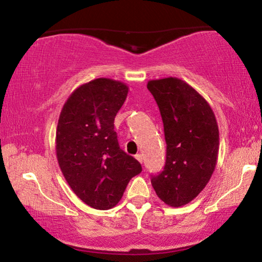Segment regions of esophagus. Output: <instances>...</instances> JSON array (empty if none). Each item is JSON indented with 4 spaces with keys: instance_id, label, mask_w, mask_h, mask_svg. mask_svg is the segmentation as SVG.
Wrapping results in <instances>:
<instances>
[{
    "instance_id": "34e87169",
    "label": "esophagus",
    "mask_w": 262,
    "mask_h": 262,
    "mask_svg": "<svg viewBox=\"0 0 262 262\" xmlns=\"http://www.w3.org/2000/svg\"><path fill=\"white\" fill-rule=\"evenodd\" d=\"M136 159H137L141 163H143V155H142V154H137V155H136Z\"/></svg>"
}]
</instances>
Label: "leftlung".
I'll list each match as a JSON object with an SVG mask.
<instances>
[{"label": "left lung", "instance_id": "obj_1", "mask_svg": "<svg viewBox=\"0 0 262 262\" xmlns=\"http://www.w3.org/2000/svg\"><path fill=\"white\" fill-rule=\"evenodd\" d=\"M146 87L160 108L167 143L166 164L151 175V185L167 205H186L205 188L216 168V117L206 100L180 78L152 80Z\"/></svg>", "mask_w": 262, "mask_h": 262}]
</instances>
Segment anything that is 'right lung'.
Segmentation results:
<instances>
[{
	"mask_svg": "<svg viewBox=\"0 0 262 262\" xmlns=\"http://www.w3.org/2000/svg\"><path fill=\"white\" fill-rule=\"evenodd\" d=\"M127 93L126 84L111 78L82 84L64 103L57 125L60 170L75 194L96 210L116 206L142 171L141 163L120 149L114 131Z\"/></svg>",
	"mask_w": 262,
	"mask_h": 262,
	"instance_id": "right-lung-1",
	"label": "right lung"
}]
</instances>
